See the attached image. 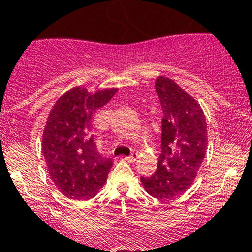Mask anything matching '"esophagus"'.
Masks as SVG:
<instances>
[{"mask_svg": "<svg viewBox=\"0 0 252 252\" xmlns=\"http://www.w3.org/2000/svg\"><path fill=\"white\" fill-rule=\"evenodd\" d=\"M125 159L127 160V161L130 162H135L137 160V154L136 153H132L131 155H128V157H126Z\"/></svg>", "mask_w": 252, "mask_h": 252, "instance_id": "1", "label": "esophagus"}]
</instances>
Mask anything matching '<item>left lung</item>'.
<instances>
[{
    "label": "left lung",
    "mask_w": 252,
    "mask_h": 252,
    "mask_svg": "<svg viewBox=\"0 0 252 252\" xmlns=\"http://www.w3.org/2000/svg\"><path fill=\"white\" fill-rule=\"evenodd\" d=\"M155 91L162 110L161 154L153 177H141L146 192L171 199L186 192L206 155L207 122L201 106L175 82L159 77Z\"/></svg>",
    "instance_id": "8db88e82"
}]
</instances>
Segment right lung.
Segmentation results:
<instances>
[{
  "label": "right lung",
  "instance_id": "add662e5",
  "mask_svg": "<svg viewBox=\"0 0 252 252\" xmlns=\"http://www.w3.org/2000/svg\"><path fill=\"white\" fill-rule=\"evenodd\" d=\"M116 91L92 94L77 87L64 93L49 115L41 144L44 158L51 180L68 198L87 201L94 197L113 165L95 146L92 117Z\"/></svg>",
  "mask_w": 252,
  "mask_h": 252
}]
</instances>
